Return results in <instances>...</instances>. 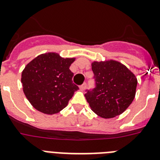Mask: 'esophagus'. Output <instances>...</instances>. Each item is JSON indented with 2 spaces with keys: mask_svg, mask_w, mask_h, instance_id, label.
<instances>
[{
  "mask_svg": "<svg viewBox=\"0 0 160 160\" xmlns=\"http://www.w3.org/2000/svg\"><path fill=\"white\" fill-rule=\"evenodd\" d=\"M86 87H87V84L84 82L82 85H81V86L79 87V88H80V90H81L82 91H84V90H86Z\"/></svg>",
  "mask_w": 160,
  "mask_h": 160,
  "instance_id": "esophagus-1",
  "label": "esophagus"
}]
</instances>
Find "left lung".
I'll list each match as a JSON object with an SVG mask.
<instances>
[{
	"label": "left lung",
	"instance_id": "1",
	"mask_svg": "<svg viewBox=\"0 0 160 160\" xmlns=\"http://www.w3.org/2000/svg\"><path fill=\"white\" fill-rule=\"evenodd\" d=\"M91 66L96 87L85 94L91 110L104 118L123 113L135 98L138 83L135 74L114 60L94 62Z\"/></svg>",
	"mask_w": 160,
	"mask_h": 160
}]
</instances>
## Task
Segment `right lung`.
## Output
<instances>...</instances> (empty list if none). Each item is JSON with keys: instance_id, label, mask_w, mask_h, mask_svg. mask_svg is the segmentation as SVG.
Instances as JSON below:
<instances>
[{"instance_id": "add662e5", "label": "right lung", "mask_w": 160, "mask_h": 160, "mask_svg": "<svg viewBox=\"0 0 160 160\" xmlns=\"http://www.w3.org/2000/svg\"><path fill=\"white\" fill-rule=\"evenodd\" d=\"M75 58H62L57 53L38 55L22 73L24 94L31 105L40 112L54 114L68 105L78 86L72 82L70 66Z\"/></svg>"}]
</instances>
